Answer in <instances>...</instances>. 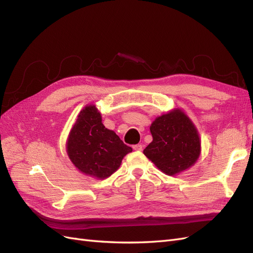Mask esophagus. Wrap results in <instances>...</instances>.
I'll list each match as a JSON object with an SVG mask.
<instances>
[{"mask_svg": "<svg viewBox=\"0 0 253 253\" xmlns=\"http://www.w3.org/2000/svg\"><path fill=\"white\" fill-rule=\"evenodd\" d=\"M133 149L135 151H141L142 150V145L141 144H135V145H133Z\"/></svg>", "mask_w": 253, "mask_h": 253, "instance_id": "34e87169", "label": "esophagus"}]
</instances>
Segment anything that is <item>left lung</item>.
Returning <instances> with one entry per match:
<instances>
[{"mask_svg":"<svg viewBox=\"0 0 253 253\" xmlns=\"http://www.w3.org/2000/svg\"><path fill=\"white\" fill-rule=\"evenodd\" d=\"M152 142L143 154L158 169L174 176L190 169L201 155V138L194 124L180 109H174L152 122Z\"/></svg>","mask_w":253,"mask_h":253,"instance_id":"8db88e82","label":"left lung"}]
</instances>
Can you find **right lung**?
Wrapping results in <instances>:
<instances>
[{
	"mask_svg": "<svg viewBox=\"0 0 253 253\" xmlns=\"http://www.w3.org/2000/svg\"><path fill=\"white\" fill-rule=\"evenodd\" d=\"M66 152L73 165L85 175L105 179L116 172L132 148L102 124L101 114L94 104L84 106L66 141Z\"/></svg>",
	"mask_w": 253,
	"mask_h": 253,
	"instance_id": "add662e5",
	"label": "right lung"
}]
</instances>
